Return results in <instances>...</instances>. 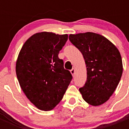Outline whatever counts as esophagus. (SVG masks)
Returning a JSON list of instances; mask_svg holds the SVG:
<instances>
[{
    "instance_id": "esophagus-1",
    "label": "esophagus",
    "mask_w": 129,
    "mask_h": 129,
    "mask_svg": "<svg viewBox=\"0 0 129 129\" xmlns=\"http://www.w3.org/2000/svg\"><path fill=\"white\" fill-rule=\"evenodd\" d=\"M70 72H71V74H72V76H74L75 74V69L74 68H72L71 70H70Z\"/></svg>"
}]
</instances>
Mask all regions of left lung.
<instances>
[{"label": "left lung", "instance_id": "obj_1", "mask_svg": "<svg viewBox=\"0 0 129 129\" xmlns=\"http://www.w3.org/2000/svg\"><path fill=\"white\" fill-rule=\"evenodd\" d=\"M69 40L81 52L86 65V81L79 88L83 100L92 106L105 103L112 95L123 73L118 48L100 34H70Z\"/></svg>", "mask_w": 129, "mask_h": 129}]
</instances>
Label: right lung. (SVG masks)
Returning <instances> with one entry per match:
<instances>
[{"instance_id": "1", "label": "right lung", "mask_w": 129, "mask_h": 129, "mask_svg": "<svg viewBox=\"0 0 129 129\" xmlns=\"http://www.w3.org/2000/svg\"><path fill=\"white\" fill-rule=\"evenodd\" d=\"M68 35L51 32L34 34L24 44L16 63L22 91L39 109L50 110L61 101L72 79L58 57Z\"/></svg>"}]
</instances>
